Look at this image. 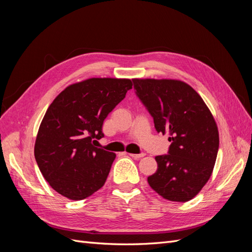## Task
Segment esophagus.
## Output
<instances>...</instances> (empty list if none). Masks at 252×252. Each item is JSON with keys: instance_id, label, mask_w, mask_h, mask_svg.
Here are the masks:
<instances>
[{"instance_id": "obj_1", "label": "esophagus", "mask_w": 252, "mask_h": 252, "mask_svg": "<svg viewBox=\"0 0 252 252\" xmlns=\"http://www.w3.org/2000/svg\"><path fill=\"white\" fill-rule=\"evenodd\" d=\"M129 156H130L131 158H143L144 156H145V154L144 152H142V154H129Z\"/></svg>"}]
</instances>
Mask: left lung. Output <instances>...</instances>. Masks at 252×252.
<instances>
[{
  "mask_svg": "<svg viewBox=\"0 0 252 252\" xmlns=\"http://www.w3.org/2000/svg\"><path fill=\"white\" fill-rule=\"evenodd\" d=\"M135 94L154 118L155 128L168 132V154L156 157L150 187L172 202L191 200L208 182L219 151V131L203 98L175 80L134 79Z\"/></svg>",
  "mask_w": 252,
  "mask_h": 252,
  "instance_id": "obj_1",
  "label": "left lung"
}]
</instances>
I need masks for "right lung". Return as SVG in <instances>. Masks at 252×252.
I'll list each match as a JSON object with an SVG mask.
<instances>
[{
	"mask_svg": "<svg viewBox=\"0 0 252 252\" xmlns=\"http://www.w3.org/2000/svg\"><path fill=\"white\" fill-rule=\"evenodd\" d=\"M131 88L127 79L94 78L68 86L50 104L34 158L57 192L79 201L103 187L116 155L95 144L104 138V120Z\"/></svg>",
	"mask_w": 252,
	"mask_h": 252,
	"instance_id": "obj_1",
	"label": "right lung"
}]
</instances>
